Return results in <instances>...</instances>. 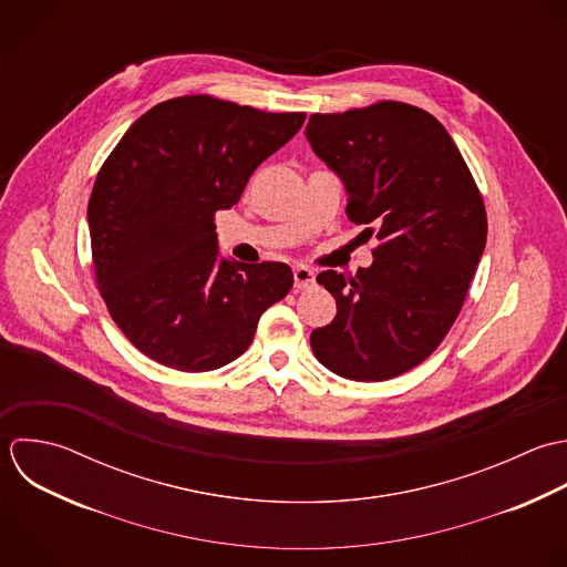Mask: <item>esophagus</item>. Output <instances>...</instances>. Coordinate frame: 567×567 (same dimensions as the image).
Listing matches in <instances>:
<instances>
[{
  "mask_svg": "<svg viewBox=\"0 0 567 567\" xmlns=\"http://www.w3.org/2000/svg\"><path fill=\"white\" fill-rule=\"evenodd\" d=\"M295 275V288L297 290H303V288H310L315 284V272L308 268V266H297L292 270Z\"/></svg>",
  "mask_w": 567,
  "mask_h": 567,
  "instance_id": "34e87169",
  "label": "esophagus"
}]
</instances>
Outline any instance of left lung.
Instances as JSON below:
<instances>
[{"label": "left lung", "mask_w": 567, "mask_h": 567, "mask_svg": "<svg viewBox=\"0 0 567 567\" xmlns=\"http://www.w3.org/2000/svg\"><path fill=\"white\" fill-rule=\"evenodd\" d=\"M306 138L348 190V217L378 239L370 268L317 277L337 317L310 334L312 352L348 380L400 377L462 310L486 246L482 195L442 123L406 103L312 114Z\"/></svg>", "instance_id": "obj_1"}]
</instances>
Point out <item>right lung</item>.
<instances>
[{
    "mask_svg": "<svg viewBox=\"0 0 567 567\" xmlns=\"http://www.w3.org/2000/svg\"><path fill=\"white\" fill-rule=\"evenodd\" d=\"M303 121L181 96L145 112L114 147L87 204L92 259L112 319L145 357L181 372L224 368L290 292L288 264L221 257L213 217Z\"/></svg>",
    "mask_w": 567,
    "mask_h": 567,
    "instance_id": "right-lung-1",
    "label": "right lung"
}]
</instances>
